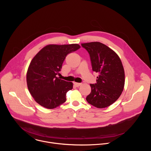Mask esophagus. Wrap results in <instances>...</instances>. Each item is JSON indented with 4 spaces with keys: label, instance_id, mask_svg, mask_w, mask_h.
<instances>
[{
    "label": "esophagus",
    "instance_id": "34e87169",
    "mask_svg": "<svg viewBox=\"0 0 151 151\" xmlns=\"http://www.w3.org/2000/svg\"><path fill=\"white\" fill-rule=\"evenodd\" d=\"M73 83H74V85H75V87H79V86H81V85H82V83H77V82H74Z\"/></svg>",
    "mask_w": 151,
    "mask_h": 151
}]
</instances>
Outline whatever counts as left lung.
I'll return each mask as SVG.
<instances>
[{
  "label": "left lung",
  "mask_w": 151,
  "mask_h": 151,
  "mask_svg": "<svg viewBox=\"0 0 151 151\" xmlns=\"http://www.w3.org/2000/svg\"><path fill=\"white\" fill-rule=\"evenodd\" d=\"M90 55L92 70L99 73L96 83L90 84L91 92L86 100L90 104L104 108L113 104L124 87L125 74L121 61L111 48L99 42L82 44Z\"/></svg>",
  "instance_id": "8db88e82"
}]
</instances>
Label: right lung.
Segmentation results:
<instances>
[{
  "mask_svg": "<svg viewBox=\"0 0 151 151\" xmlns=\"http://www.w3.org/2000/svg\"><path fill=\"white\" fill-rule=\"evenodd\" d=\"M79 48L78 44L49 45L32 59L27 73V83L30 93L40 106L54 109L66 101V93L73 88V83L57 75L67 55Z\"/></svg>",
  "mask_w": 151,
  "mask_h": 151,
  "instance_id": "right-lung-1",
  "label": "right lung"
}]
</instances>
